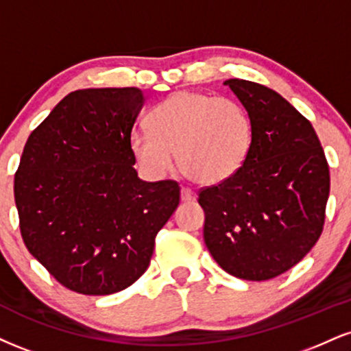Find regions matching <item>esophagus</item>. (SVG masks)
I'll return each instance as SVG.
<instances>
[{"instance_id": "obj_1", "label": "esophagus", "mask_w": 351, "mask_h": 351, "mask_svg": "<svg viewBox=\"0 0 351 351\" xmlns=\"http://www.w3.org/2000/svg\"><path fill=\"white\" fill-rule=\"evenodd\" d=\"M196 193L191 191L188 188H181V201L183 202H194L196 201Z\"/></svg>"}]
</instances>
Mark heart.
I'll return each mask as SVG.
<instances>
[{"label": "heart", "instance_id": "heart-1", "mask_svg": "<svg viewBox=\"0 0 351 351\" xmlns=\"http://www.w3.org/2000/svg\"><path fill=\"white\" fill-rule=\"evenodd\" d=\"M150 130L130 135L135 160L152 176H163L178 157L180 170L197 184L232 178L252 149L250 117L237 101L199 91H176L152 109Z\"/></svg>", "mask_w": 351, "mask_h": 351}]
</instances>
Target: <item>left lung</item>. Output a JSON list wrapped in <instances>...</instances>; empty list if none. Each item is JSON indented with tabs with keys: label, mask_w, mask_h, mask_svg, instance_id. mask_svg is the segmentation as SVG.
I'll list each match as a JSON object with an SVG mask.
<instances>
[{
	"label": "left lung",
	"mask_w": 351,
	"mask_h": 351,
	"mask_svg": "<svg viewBox=\"0 0 351 351\" xmlns=\"http://www.w3.org/2000/svg\"><path fill=\"white\" fill-rule=\"evenodd\" d=\"M252 122L242 168L201 189L204 242L232 276L267 281L299 263L324 229L330 175L314 128L293 104L263 84L230 78Z\"/></svg>",
	"instance_id": "left-lung-1"
}]
</instances>
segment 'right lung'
Returning a JSON list of instances; mask_svg holds the SVG:
<instances>
[{
  "instance_id": "add662e5",
  "label": "right lung",
  "mask_w": 351,
  "mask_h": 351,
  "mask_svg": "<svg viewBox=\"0 0 351 351\" xmlns=\"http://www.w3.org/2000/svg\"><path fill=\"white\" fill-rule=\"evenodd\" d=\"M138 88L71 91L29 135L14 176L27 250L60 285L106 296L149 268L180 186L137 176L130 134Z\"/></svg>"
}]
</instances>
